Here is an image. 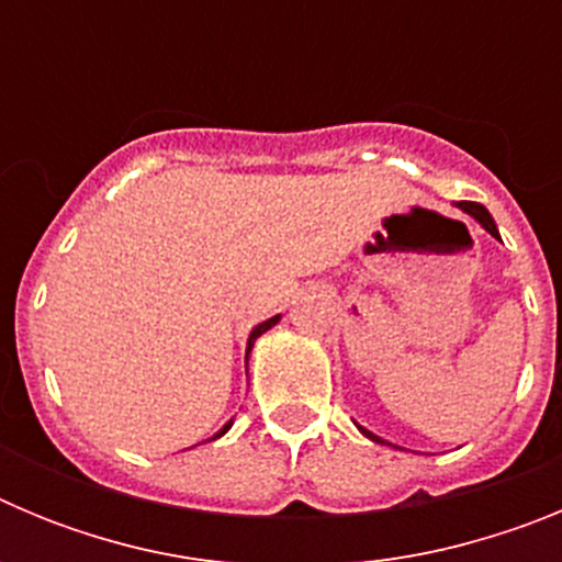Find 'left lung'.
Masks as SVG:
<instances>
[{"instance_id": "left-lung-1", "label": "left lung", "mask_w": 562, "mask_h": 562, "mask_svg": "<svg viewBox=\"0 0 562 562\" xmlns=\"http://www.w3.org/2000/svg\"><path fill=\"white\" fill-rule=\"evenodd\" d=\"M459 207H461V211H464V213H470V216H473V220L479 222V225L484 227L486 233H490V236L501 238L498 227H495V220H493V216H490V211H486L484 205H479V202H459ZM355 425H357V422H355ZM357 430H360V434L366 436V439L376 441V445H391V441L380 439V436H376V434H371V430H366V428H362V425H357ZM391 448H396V445H391Z\"/></svg>"}]
</instances>
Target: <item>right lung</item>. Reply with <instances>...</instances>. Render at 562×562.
<instances>
[{
	"label": "right lung",
	"mask_w": 562,
	"mask_h": 562,
	"mask_svg": "<svg viewBox=\"0 0 562 562\" xmlns=\"http://www.w3.org/2000/svg\"><path fill=\"white\" fill-rule=\"evenodd\" d=\"M278 321H281V315L270 317V321H265V324H258V326H256V329H252V331H250V337H247V355H250V351H252V346H256V340H258V337L265 335V331H270V329H272V326H276V324H278ZM231 428H233V419H231V422H225V425H222V430H220V434L213 436V439H220V436H225V434H227V430H231Z\"/></svg>",
	"instance_id": "obj_1"
}]
</instances>
